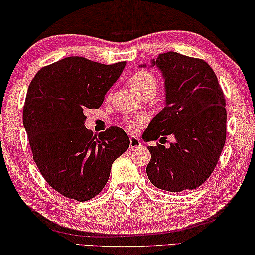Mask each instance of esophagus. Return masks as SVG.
Listing matches in <instances>:
<instances>
[{
    "label": "esophagus",
    "mask_w": 255,
    "mask_h": 255,
    "mask_svg": "<svg viewBox=\"0 0 255 255\" xmlns=\"http://www.w3.org/2000/svg\"><path fill=\"white\" fill-rule=\"evenodd\" d=\"M130 147L133 148H142V144H141L140 140L135 136H131L130 137Z\"/></svg>",
    "instance_id": "obj_1"
}]
</instances>
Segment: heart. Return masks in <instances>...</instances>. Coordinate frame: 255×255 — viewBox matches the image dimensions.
Returning a JSON list of instances; mask_svg holds the SVG:
<instances>
[{"instance_id": "1", "label": "heart", "mask_w": 255, "mask_h": 255, "mask_svg": "<svg viewBox=\"0 0 255 255\" xmlns=\"http://www.w3.org/2000/svg\"><path fill=\"white\" fill-rule=\"evenodd\" d=\"M128 85H130L131 88L133 90H135L136 93L143 94L144 91L150 90V89H155L156 90L157 80H156V77L153 76V74L150 72V71L137 70L132 74L130 79H128ZM141 120H142V119L130 121V128H134V124H135L136 121H141Z\"/></svg>"}]
</instances>
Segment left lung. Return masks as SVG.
Masks as SVG:
<instances>
[{
	"mask_svg": "<svg viewBox=\"0 0 255 255\" xmlns=\"http://www.w3.org/2000/svg\"><path fill=\"white\" fill-rule=\"evenodd\" d=\"M165 78L166 106L143 133L144 141L175 137L169 148L148 147L150 182L168 192L194 190L214 172L226 141V100L214 70L176 52L152 61Z\"/></svg>",
	"mask_w": 255,
	"mask_h": 255,
	"instance_id": "obj_1",
	"label": "left lung"
}]
</instances>
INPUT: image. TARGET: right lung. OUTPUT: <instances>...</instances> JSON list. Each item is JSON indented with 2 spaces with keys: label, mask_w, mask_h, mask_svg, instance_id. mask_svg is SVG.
I'll return each mask as SVG.
<instances>
[{
  "label": "right lung",
  "mask_w": 255,
  "mask_h": 255,
  "mask_svg": "<svg viewBox=\"0 0 255 255\" xmlns=\"http://www.w3.org/2000/svg\"><path fill=\"white\" fill-rule=\"evenodd\" d=\"M125 64L65 57L41 68L29 85L23 125L33 160L63 197L80 202L95 198L106 185L113 162L130 147L119 127L99 134L85 127V111L102 105Z\"/></svg>",
  "instance_id": "obj_1"
}]
</instances>
